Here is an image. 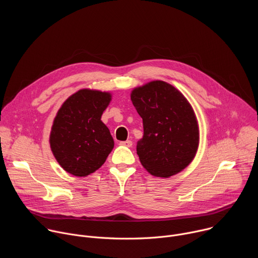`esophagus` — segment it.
<instances>
[{"label":"esophagus","mask_w":258,"mask_h":258,"mask_svg":"<svg viewBox=\"0 0 258 258\" xmlns=\"http://www.w3.org/2000/svg\"><path fill=\"white\" fill-rule=\"evenodd\" d=\"M119 145L120 146H124V147H132L133 146V142L132 141H130V140H127V141H123V142H120L119 143Z\"/></svg>","instance_id":"1"}]
</instances>
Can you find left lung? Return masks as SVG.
Returning <instances> with one entry per match:
<instances>
[{
  "mask_svg": "<svg viewBox=\"0 0 258 258\" xmlns=\"http://www.w3.org/2000/svg\"><path fill=\"white\" fill-rule=\"evenodd\" d=\"M131 100L143 119L144 136L137 154L142 165L158 177L185 169L199 146V125L193 107L177 89L162 81L135 88Z\"/></svg>",
  "mask_w": 258,
  "mask_h": 258,
  "instance_id": "left-lung-1",
  "label": "left lung"
}]
</instances>
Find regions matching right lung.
I'll return each mask as SVG.
<instances>
[{"instance_id":"1","label":"right lung","mask_w":258,"mask_h":258,"mask_svg":"<svg viewBox=\"0 0 258 258\" xmlns=\"http://www.w3.org/2000/svg\"><path fill=\"white\" fill-rule=\"evenodd\" d=\"M111 98L109 92L83 89L68 97L58 110L50 146L68 173L87 176L99 169L112 151L113 138L101 120Z\"/></svg>"}]
</instances>
